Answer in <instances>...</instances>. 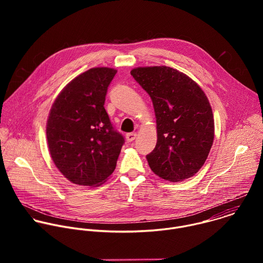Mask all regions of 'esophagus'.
I'll return each mask as SVG.
<instances>
[{
	"mask_svg": "<svg viewBox=\"0 0 263 263\" xmlns=\"http://www.w3.org/2000/svg\"><path fill=\"white\" fill-rule=\"evenodd\" d=\"M136 136H137L136 133H128V134L126 135V140H127L128 142H132V141L135 140Z\"/></svg>",
	"mask_w": 263,
	"mask_h": 263,
	"instance_id": "obj_1",
	"label": "esophagus"
}]
</instances>
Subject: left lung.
I'll return each mask as SVG.
<instances>
[{
	"instance_id": "1",
	"label": "left lung",
	"mask_w": 263,
	"mask_h": 263,
	"mask_svg": "<svg viewBox=\"0 0 263 263\" xmlns=\"http://www.w3.org/2000/svg\"><path fill=\"white\" fill-rule=\"evenodd\" d=\"M151 97L157 124V143L146 155L151 170L170 182L196 175L204 165L214 138L210 103L187 74L170 66L131 70Z\"/></svg>"
}]
</instances>
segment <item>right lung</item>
Instances as JSON below:
<instances>
[{
    "instance_id": "obj_1",
    "label": "right lung",
    "mask_w": 263,
    "mask_h": 263,
    "mask_svg": "<svg viewBox=\"0 0 263 263\" xmlns=\"http://www.w3.org/2000/svg\"><path fill=\"white\" fill-rule=\"evenodd\" d=\"M117 71L93 67L82 72L66 84L50 110L49 151L56 167L73 184L99 186L117 166L125 139L104 108Z\"/></svg>"
}]
</instances>
